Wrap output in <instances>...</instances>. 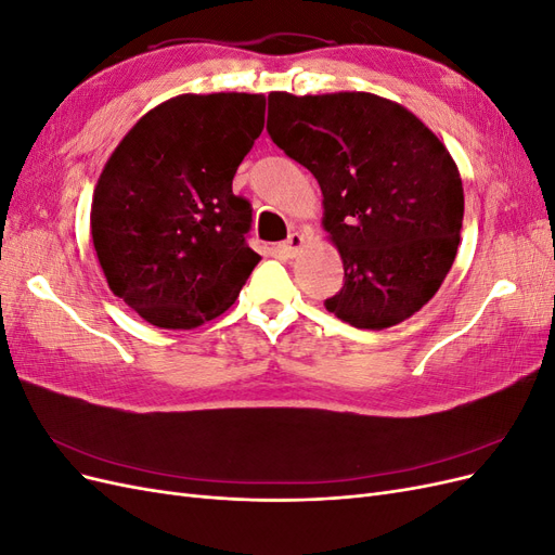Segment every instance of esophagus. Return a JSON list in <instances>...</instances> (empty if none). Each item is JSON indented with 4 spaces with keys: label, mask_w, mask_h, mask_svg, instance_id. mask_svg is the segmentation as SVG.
<instances>
[{
    "label": "esophagus",
    "mask_w": 555,
    "mask_h": 555,
    "mask_svg": "<svg viewBox=\"0 0 555 555\" xmlns=\"http://www.w3.org/2000/svg\"><path fill=\"white\" fill-rule=\"evenodd\" d=\"M304 245H306V238L300 236V233H292V236L284 241V243H280V249H282V255L284 257H289V259H294L300 249H304Z\"/></svg>",
    "instance_id": "34e87169"
}]
</instances>
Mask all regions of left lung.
I'll list each match as a JSON object with an SVG mask.
<instances>
[{"instance_id": "obj_1", "label": "left lung", "mask_w": 555, "mask_h": 555, "mask_svg": "<svg viewBox=\"0 0 555 555\" xmlns=\"http://www.w3.org/2000/svg\"><path fill=\"white\" fill-rule=\"evenodd\" d=\"M268 133L322 188V224L345 268L326 310L367 331L422 310L461 243L463 182L447 145L371 92H271Z\"/></svg>"}]
</instances>
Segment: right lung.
<instances>
[{
    "instance_id": "right-lung-1",
    "label": "right lung",
    "mask_w": 555,
    "mask_h": 555,
    "mask_svg": "<svg viewBox=\"0 0 555 555\" xmlns=\"http://www.w3.org/2000/svg\"><path fill=\"white\" fill-rule=\"evenodd\" d=\"M266 96L178 94L150 108L96 180L90 231L111 292L147 324L190 331L227 312L259 255L231 190Z\"/></svg>"
}]
</instances>
